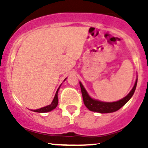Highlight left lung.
<instances>
[{
    "mask_svg": "<svg viewBox=\"0 0 148 148\" xmlns=\"http://www.w3.org/2000/svg\"><path fill=\"white\" fill-rule=\"evenodd\" d=\"M137 80H138V78H136V80L135 84H134V86L132 88V90H130V92L125 97H124L123 99H120L119 101H113V102H105V101H99L98 99H92L89 95L88 92H87V90L84 88V87L83 86L82 82H79L84 105L90 111L97 112V113H110L116 112V111L119 110L121 108H122L123 106L125 105L128 101L131 99L133 93L135 92L136 88Z\"/></svg>",
    "mask_w": 148,
    "mask_h": 148,
    "instance_id": "1",
    "label": "left lung"
}]
</instances>
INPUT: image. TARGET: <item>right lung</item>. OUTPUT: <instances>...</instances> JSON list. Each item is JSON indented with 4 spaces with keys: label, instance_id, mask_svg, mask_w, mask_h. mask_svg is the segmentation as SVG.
I'll list each match as a JSON object with an SVG mask.
<instances>
[{
    "label": "right lung",
    "instance_id": "add662e5",
    "mask_svg": "<svg viewBox=\"0 0 148 148\" xmlns=\"http://www.w3.org/2000/svg\"><path fill=\"white\" fill-rule=\"evenodd\" d=\"M66 78H65L64 81L66 80ZM61 84L60 85V87H61ZM60 87H58V90H57V91H56V95H55L54 99H53V101H52V103H51L49 105L46 106V107L41 108H40V109L33 110H32V111H34V112H37V113H47V112H50V111H52L53 110H54L55 108L57 107V105H58V92L60 89Z\"/></svg>",
    "mask_w": 148,
    "mask_h": 148
}]
</instances>
